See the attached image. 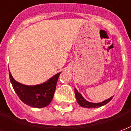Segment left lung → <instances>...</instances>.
Instances as JSON below:
<instances>
[{
	"mask_svg": "<svg viewBox=\"0 0 131 131\" xmlns=\"http://www.w3.org/2000/svg\"><path fill=\"white\" fill-rule=\"evenodd\" d=\"M75 95H76L77 102L79 104L80 106H81L82 107H85V108H96V107H101L104 104H107L112 99V97L107 99L102 102H100V103H91V102L86 101L85 99L83 97L82 95L77 91V89H75Z\"/></svg>",
	"mask_w": 131,
	"mask_h": 131,
	"instance_id": "8db88e82",
	"label": "left lung"
}]
</instances>
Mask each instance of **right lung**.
I'll list each match as a JSON object with an SVG mask.
<instances>
[{
	"label": "right lung",
	"instance_id": "1",
	"mask_svg": "<svg viewBox=\"0 0 131 131\" xmlns=\"http://www.w3.org/2000/svg\"><path fill=\"white\" fill-rule=\"evenodd\" d=\"M61 72L55 74L43 84L28 86L15 81L9 71L10 82L19 97L26 104L36 108L45 107L50 103L54 96L57 80Z\"/></svg>",
	"mask_w": 131,
	"mask_h": 131
}]
</instances>
